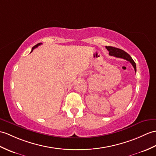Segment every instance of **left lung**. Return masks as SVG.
<instances>
[{
  "mask_svg": "<svg viewBox=\"0 0 156 156\" xmlns=\"http://www.w3.org/2000/svg\"><path fill=\"white\" fill-rule=\"evenodd\" d=\"M106 48H107L108 51H109V54L110 56H114L116 58H123L129 61V62L132 64V66L135 70V72H136V65L135 62L133 60L132 57L130 56L127 52H126L122 49H119L112 46H106Z\"/></svg>",
  "mask_w": 156,
  "mask_h": 156,
  "instance_id": "8db88e82",
  "label": "left lung"
}]
</instances>
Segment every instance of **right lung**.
Returning <instances> with one entry per match:
<instances>
[{
    "label": "right lung",
    "instance_id": "add662e5",
    "mask_svg": "<svg viewBox=\"0 0 156 156\" xmlns=\"http://www.w3.org/2000/svg\"><path fill=\"white\" fill-rule=\"evenodd\" d=\"M41 44H42V43H38V44H37V45H35L34 46H33V47H32V50H31V52H32V50H33L34 48H37V47H38V46H40V45H41Z\"/></svg>",
    "mask_w": 156,
    "mask_h": 156
}]
</instances>
